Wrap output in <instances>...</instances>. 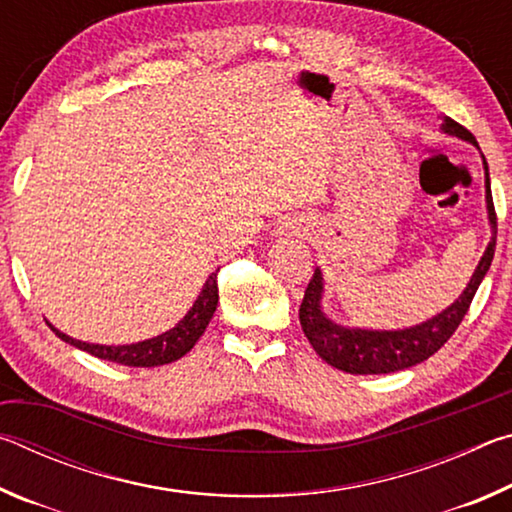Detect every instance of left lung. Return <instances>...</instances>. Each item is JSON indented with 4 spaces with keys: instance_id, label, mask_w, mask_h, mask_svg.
I'll list each match as a JSON object with an SVG mask.
<instances>
[{
    "instance_id": "obj_1",
    "label": "left lung",
    "mask_w": 512,
    "mask_h": 512,
    "mask_svg": "<svg viewBox=\"0 0 512 512\" xmlns=\"http://www.w3.org/2000/svg\"><path fill=\"white\" fill-rule=\"evenodd\" d=\"M445 133H452L461 140L476 144V137L465 126L454 119H445ZM485 201H488V219L492 223V241L485 248L479 266L472 275L470 284L461 293L452 307L443 314L427 320V323L415 325L411 329H397V332H370V329H348L332 323L320 311V293H323V277L316 268L314 275L305 289V298L300 305V325L302 332L311 343V348L329 366L339 368L350 375H386V372L411 368L415 363L429 359L443 345L452 339V334L463 323L467 309L472 305V298L479 289L481 280L488 273L495 257L497 244V212L492 203L490 173L485 164Z\"/></svg>"
}]
</instances>
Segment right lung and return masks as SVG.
<instances>
[{
	"mask_svg": "<svg viewBox=\"0 0 512 512\" xmlns=\"http://www.w3.org/2000/svg\"><path fill=\"white\" fill-rule=\"evenodd\" d=\"M216 302H219V284H216V273L207 277L203 284L201 296L196 298L194 307L187 311V316L180 320V323L164 332L155 339L133 343V345H94V343H83L76 341L72 336L58 332L56 327H51L56 332L58 339L65 343L74 345L83 352H90L92 357L106 359L112 363H121V366L131 368H153V366H164V363H171L194 348L196 341L201 339L205 327L210 325V320L216 311Z\"/></svg>",
	"mask_w": 512,
	"mask_h": 512,
	"instance_id": "right-lung-1",
	"label": "right lung"
}]
</instances>
